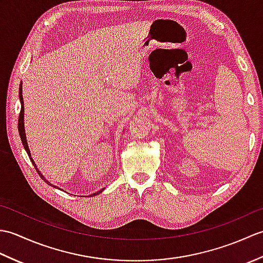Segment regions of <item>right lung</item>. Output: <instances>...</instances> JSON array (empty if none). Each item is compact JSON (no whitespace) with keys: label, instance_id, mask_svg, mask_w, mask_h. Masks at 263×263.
<instances>
[{"label":"right lung","instance_id":"obj_1","mask_svg":"<svg viewBox=\"0 0 263 263\" xmlns=\"http://www.w3.org/2000/svg\"><path fill=\"white\" fill-rule=\"evenodd\" d=\"M19 97H20V102H21V109H20V114H19V122H18V130H19V136H20V138H21V141H22V144H24V147H25V149H26V152H27V154H28V156H29V158H30V160L32 161V164H33V166H35V168H36V171H37V173L39 175H41V177L43 178L44 181L45 182H47L48 184H49V182L48 181H46L45 178H44V176H43V174L41 172H39L38 170H37V166L35 165V163H33V160H32V158H31V156H30V152H29V148H28V144H27V140H26V133H25V127H24V97H22V86L20 85V87H19ZM49 185H52V184H49ZM54 187H57L55 185H53ZM102 191H98L97 193H95V194H92V197H95V195L96 194H98V193H100Z\"/></svg>","mask_w":263,"mask_h":263}]
</instances>
